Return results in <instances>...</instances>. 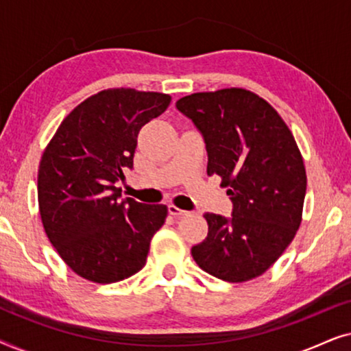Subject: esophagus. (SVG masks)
Instances as JSON below:
<instances>
[{"instance_id": "34e87169", "label": "esophagus", "mask_w": 351, "mask_h": 351, "mask_svg": "<svg viewBox=\"0 0 351 351\" xmlns=\"http://www.w3.org/2000/svg\"><path fill=\"white\" fill-rule=\"evenodd\" d=\"M167 210H169V214L174 215V217H182V215L186 214V210L177 208L176 204H169V206H167Z\"/></svg>"}]
</instances>
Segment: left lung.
<instances>
[{"mask_svg": "<svg viewBox=\"0 0 351 351\" xmlns=\"http://www.w3.org/2000/svg\"><path fill=\"white\" fill-rule=\"evenodd\" d=\"M176 107L203 134L208 176H219L233 201L232 219L204 214L208 237L191 256L219 280H254L300 227L306 172L295 138L265 99L243 88L195 93Z\"/></svg>", "mask_w": 351, "mask_h": 351, "instance_id": "1", "label": "left lung"}]
</instances>
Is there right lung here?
Here are the masks:
<instances>
[{
	"label": "right lung",
	"mask_w": 351,
	"mask_h": 351,
	"mask_svg": "<svg viewBox=\"0 0 351 351\" xmlns=\"http://www.w3.org/2000/svg\"><path fill=\"white\" fill-rule=\"evenodd\" d=\"M169 104V94L104 89L66 114L43 152V227L62 261L84 280L110 285L145 265L167 206L119 201L117 182L132 169L138 131Z\"/></svg>",
	"instance_id": "1"
}]
</instances>
